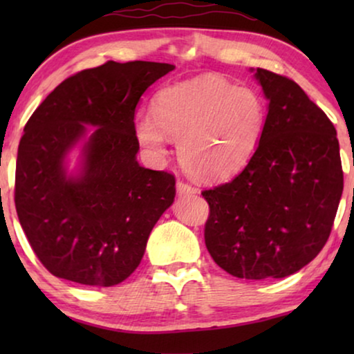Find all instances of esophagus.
I'll list each match as a JSON object with an SVG mask.
<instances>
[{"mask_svg": "<svg viewBox=\"0 0 354 354\" xmlns=\"http://www.w3.org/2000/svg\"><path fill=\"white\" fill-rule=\"evenodd\" d=\"M176 188H177V195L180 196V198L192 196V195H196V193H198V190H196L195 187L188 185V183H185V182H177Z\"/></svg>", "mask_w": 354, "mask_h": 354, "instance_id": "1", "label": "esophagus"}]
</instances>
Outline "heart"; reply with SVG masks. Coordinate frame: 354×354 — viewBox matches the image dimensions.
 I'll return each mask as SVG.
<instances>
[{"mask_svg": "<svg viewBox=\"0 0 354 354\" xmlns=\"http://www.w3.org/2000/svg\"><path fill=\"white\" fill-rule=\"evenodd\" d=\"M266 104L258 91L217 75L167 86L156 96L154 115L138 114L135 133L154 158L177 142L178 161L201 182L225 180L240 172L258 147Z\"/></svg>", "mask_w": 354, "mask_h": 354, "instance_id": "1", "label": "heart"}]
</instances>
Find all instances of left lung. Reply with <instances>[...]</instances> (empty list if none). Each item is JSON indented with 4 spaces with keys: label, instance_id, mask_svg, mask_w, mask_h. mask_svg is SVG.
Here are the masks:
<instances>
[{
    "label": "left lung",
    "instance_id": "1",
    "mask_svg": "<svg viewBox=\"0 0 354 354\" xmlns=\"http://www.w3.org/2000/svg\"><path fill=\"white\" fill-rule=\"evenodd\" d=\"M268 100L264 132L234 180L201 193L206 248L239 279H282L316 258L343 192L337 130L301 86L251 69Z\"/></svg>",
    "mask_w": 354,
    "mask_h": 354
}]
</instances>
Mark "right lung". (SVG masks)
Segmentation results:
<instances>
[{"label":"right lung","mask_w":354,"mask_h":354,"mask_svg":"<svg viewBox=\"0 0 354 354\" xmlns=\"http://www.w3.org/2000/svg\"><path fill=\"white\" fill-rule=\"evenodd\" d=\"M174 69L108 61L66 79L28 119L14 201L28 243L56 277L113 287L138 268L154 224L174 203L176 178L138 164L135 109Z\"/></svg>","instance_id":"obj_1"}]
</instances>
